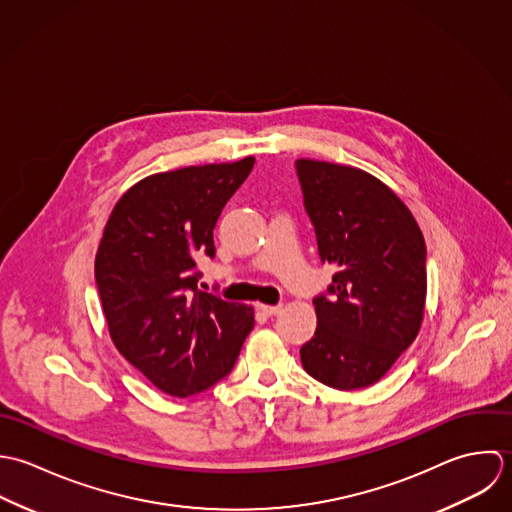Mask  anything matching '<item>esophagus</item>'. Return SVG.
Returning <instances> with one entry per match:
<instances>
[{
	"instance_id": "1",
	"label": "esophagus",
	"mask_w": 512,
	"mask_h": 512,
	"mask_svg": "<svg viewBox=\"0 0 512 512\" xmlns=\"http://www.w3.org/2000/svg\"><path fill=\"white\" fill-rule=\"evenodd\" d=\"M257 308H259L263 314H267V316H275V314L281 312L279 305H257Z\"/></svg>"
}]
</instances>
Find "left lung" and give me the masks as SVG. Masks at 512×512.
Returning a JSON list of instances; mask_svg holds the SVG:
<instances>
[{
  "label": "left lung",
  "instance_id": "obj_1",
  "mask_svg": "<svg viewBox=\"0 0 512 512\" xmlns=\"http://www.w3.org/2000/svg\"><path fill=\"white\" fill-rule=\"evenodd\" d=\"M297 172L320 259L336 267L332 297L314 299L318 324L301 362L330 388H368L419 334L423 233L408 205L360 168L301 158Z\"/></svg>",
  "mask_w": 512,
  "mask_h": 512
}]
</instances>
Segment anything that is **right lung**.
I'll list each match as a JSON object with an SVG mask.
<instances>
[{"label":"right lung","mask_w":512,"mask_h":512,"mask_svg":"<svg viewBox=\"0 0 512 512\" xmlns=\"http://www.w3.org/2000/svg\"><path fill=\"white\" fill-rule=\"evenodd\" d=\"M253 156L146 176L110 211L95 259L108 334L160 392L200 394L233 368L253 307L198 291L196 259L213 257L217 217Z\"/></svg>","instance_id":"1"}]
</instances>
